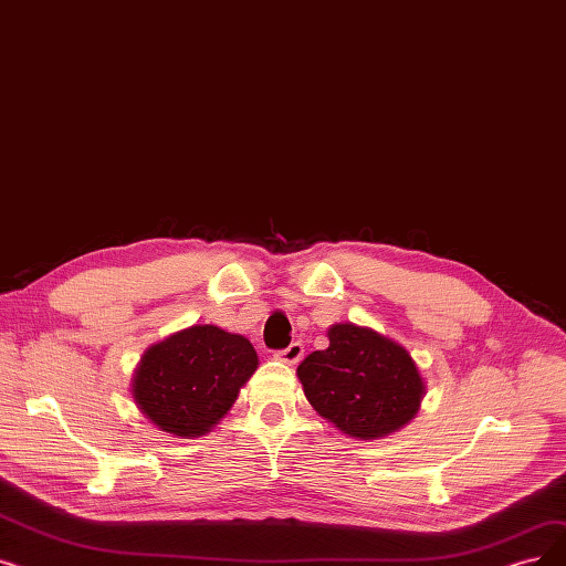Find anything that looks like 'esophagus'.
I'll use <instances>...</instances> for the list:
<instances>
[{
	"label": "esophagus",
	"instance_id": "1",
	"mask_svg": "<svg viewBox=\"0 0 566 566\" xmlns=\"http://www.w3.org/2000/svg\"><path fill=\"white\" fill-rule=\"evenodd\" d=\"M303 354H305L303 344H301V342H291L286 349L277 352V358H280L282 363H286V365H296V363L303 358Z\"/></svg>",
	"mask_w": 566,
	"mask_h": 566
}]
</instances>
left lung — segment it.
<instances>
[{
	"label": "left lung",
	"mask_w": 566,
	"mask_h": 566,
	"mask_svg": "<svg viewBox=\"0 0 566 566\" xmlns=\"http://www.w3.org/2000/svg\"><path fill=\"white\" fill-rule=\"evenodd\" d=\"M314 411L342 434L381 439L421 409L426 381L400 342L352 322L328 328V349L296 370Z\"/></svg>",
	"instance_id": "8db88e82"
}]
</instances>
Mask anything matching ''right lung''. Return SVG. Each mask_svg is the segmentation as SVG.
Here are the masks:
<instances>
[{
  "label": "right lung",
  "instance_id": "1",
  "mask_svg": "<svg viewBox=\"0 0 566 566\" xmlns=\"http://www.w3.org/2000/svg\"><path fill=\"white\" fill-rule=\"evenodd\" d=\"M256 367L259 356L248 337L196 324L145 349L132 398L161 432L193 439L224 419Z\"/></svg>",
  "mask_w": 566,
  "mask_h": 566
}]
</instances>
